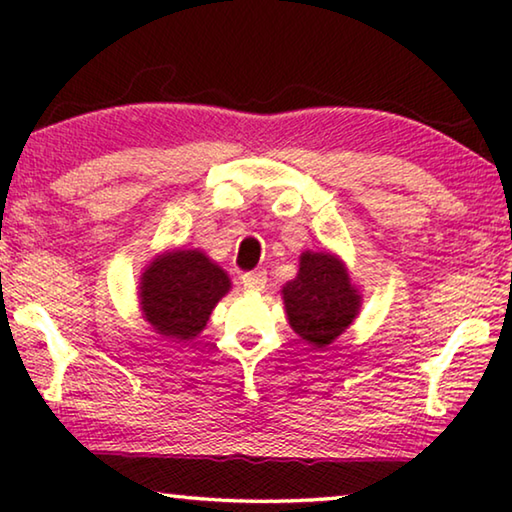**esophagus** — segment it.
<instances>
[{
    "instance_id": "34e87169",
    "label": "esophagus",
    "mask_w": 512,
    "mask_h": 512,
    "mask_svg": "<svg viewBox=\"0 0 512 512\" xmlns=\"http://www.w3.org/2000/svg\"><path fill=\"white\" fill-rule=\"evenodd\" d=\"M241 284L248 291H264L266 287V273L264 271H253V273H244L241 275Z\"/></svg>"
}]
</instances>
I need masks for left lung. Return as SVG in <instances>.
Returning <instances> with one entry per match:
<instances>
[{
    "label": "left lung",
    "mask_w": 512,
    "mask_h": 512,
    "mask_svg": "<svg viewBox=\"0 0 512 512\" xmlns=\"http://www.w3.org/2000/svg\"><path fill=\"white\" fill-rule=\"evenodd\" d=\"M282 296L293 332L316 348L341 336L359 314V293L345 266L329 253H302L298 277Z\"/></svg>",
    "instance_id": "left-lung-1"
}]
</instances>
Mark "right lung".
<instances>
[{"instance_id":"obj_1","label":"right lung","mask_w":512,"mask_h":512,"mask_svg":"<svg viewBox=\"0 0 512 512\" xmlns=\"http://www.w3.org/2000/svg\"><path fill=\"white\" fill-rule=\"evenodd\" d=\"M142 311L153 329L173 341H189L230 291V280L198 250H173L142 275Z\"/></svg>"}]
</instances>
